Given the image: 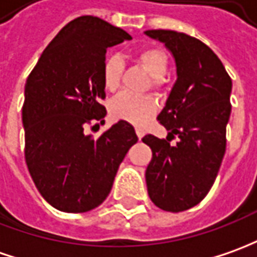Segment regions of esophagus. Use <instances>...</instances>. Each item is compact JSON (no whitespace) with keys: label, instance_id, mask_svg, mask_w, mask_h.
Masks as SVG:
<instances>
[{"label":"esophagus","instance_id":"esophagus-1","mask_svg":"<svg viewBox=\"0 0 257 257\" xmlns=\"http://www.w3.org/2000/svg\"><path fill=\"white\" fill-rule=\"evenodd\" d=\"M136 135H138V138H139V139H142V138H143V131H142V129H136Z\"/></svg>","mask_w":257,"mask_h":257}]
</instances>
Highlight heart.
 Returning a JSON list of instances; mask_svg holds the SVG:
<instances>
[{
    "mask_svg": "<svg viewBox=\"0 0 257 257\" xmlns=\"http://www.w3.org/2000/svg\"><path fill=\"white\" fill-rule=\"evenodd\" d=\"M136 62L151 74V85L155 90H162L165 76L169 70V57L162 49H143L136 55ZM123 74V60L119 55L108 56L102 66V81L108 91H115ZM111 114L116 119L141 125L158 111V102L152 95H134L122 92L111 101Z\"/></svg>",
    "mask_w": 257,
    "mask_h": 257,
    "instance_id": "obj_1",
    "label": "heart"
}]
</instances>
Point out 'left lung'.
Masks as SVG:
<instances>
[{
    "mask_svg": "<svg viewBox=\"0 0 257 257\" xmlns=\"http://www.w3.org/2000/svg\"><path fill=\"white\" fill-rule=\"evenodd\" d=\"M145 33L165 43L177 67V80L158 116L169 135L142 139L152 149L148 193L160 209L180 212L204 200L219 172L226 149L232 80L201 41L165 29ZM176 137L178 142L170 144Z\"/></svg>",
    "mask_w": 257,
    "mask_h": 257,
    "instance_id": "1",
    "label": "left lung"
}]
</instances>
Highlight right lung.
I'll list each match as a JSON object with an SVG mask.
<instances>
[{"instance_id": "right-lung-1", "label": "right lung", "mask_w": 257, "mask_h": 257, "mask_svg": "<svg viewBox=\"0 0 257 257\" xmlns=\"http://www.w3.org/2000/svg\"><path fill=\"white\" fill-rule=\"evenodd\" d=\"M129 39V33L104 19L78 17L56 35L26 80V165L42 197L56 209L77 214L102 204L125 155L138 142L126 121L97 139L84 131L106 115L99 104L105 98L106 49Z\"/></svg>"}]
</instances>
